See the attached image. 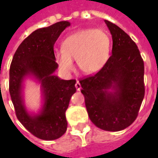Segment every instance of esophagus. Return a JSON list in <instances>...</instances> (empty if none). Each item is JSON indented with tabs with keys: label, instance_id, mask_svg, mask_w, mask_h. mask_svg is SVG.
Instances as JSON below:
<instances>
[{
	"label": "esophagus",
	"instance_id": "esophagus-1",
	"mask_svg": "<svg viewBox=\"0 0 158 158\" xmlns=\"http://www.w3.org/2000/svg\"><path fill=\"white\" fill-rule=\"evenodd\" d=\"M75 87H76V89H77V90H80V89H81V85H80V84H79V81H77V82H76Z\"/></svg>",
	"mask_w": 158,
	"mask_h": 158
}]
</instances>
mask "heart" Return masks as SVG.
<instances>
[{
	"label": "heart",
	"instance_id": "heart-1",
	"mask_svg": "<svg viewBox=\"0 0 158 158\" xmlns=\"http://www.w3.org/2000/svg\"><path fill=\"white\" fill-rule=\"evenodd\" d=\"M111 40L103 30L83 29L66 37L62 49L55 52V60L63 73H70L76 59L79 69L86 75L98 73L108 61Z\"/></svg>",
	"mask_w": 158,
	"mask_h": 158
}]
</instances>
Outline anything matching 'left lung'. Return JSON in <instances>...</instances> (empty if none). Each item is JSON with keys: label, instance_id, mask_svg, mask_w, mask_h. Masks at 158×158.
Masks as SVG:
<instances>
[{"label": "left lung", "instance_id": "obj_1", "mask_svg": "<svg viewBox=\"0 0 158 158\" xmlns=\"http://www.w3.org/2000/svg\"><path fill=\"white\" fill-rule=\"evenodd\" d=\"M105 23L113 38L112 56L99 72L79 83L91 122L103 130L119 131L138 116L145 96L144 62L133 40L116 24Z\"/></svg>", "mask_w": 158, "mask_h": 158}]
</instances>
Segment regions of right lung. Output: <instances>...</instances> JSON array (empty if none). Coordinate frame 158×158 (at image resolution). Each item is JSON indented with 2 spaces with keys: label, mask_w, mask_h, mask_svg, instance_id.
I'll return each mask as SVG.
<instances>
[{
  "label": "right lung",
  "mask_w": 158,
  "mask_h": 158,
  "mask_svg": "<svg viewBox=\"0 0 158 158\" xmlns=\"http://www.w3.org/2000/svg\"><path fill=\"white\" fill-rule=\"evenodd\" d=\"M68 21L56 23L30 34L20 44L13 56L9 72V92L17 118L32 135L45 140L58 139L67 130L65 113L71 96L76 92L75 79L64 80L53 75L56 62L54 45ZM28 75L42 83L44 105L37 115L29 114L22 98V81Z\"/></svg>",
  "instance_id": "1"
}]
</instances>
